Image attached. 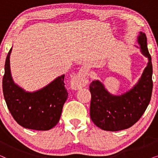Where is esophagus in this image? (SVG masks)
<instances>
[{"label": "esophagus", "instance_id": "obj_1", "mask_svg": "<svg viewBox=\"0 0 158 158\" xmlns=\"http://www.w3.org/2000/svg\"><path fill=\"white\" fill-rule=\"evenodd\" d=\"M87 69H82L71 80V87L73 90H79L87 82Z\"/></svg>", "mask_w": 158, "mask_h": 158}]
</instances>
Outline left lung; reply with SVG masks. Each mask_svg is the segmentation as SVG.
Returning a JSON list of instances; mask_svg holds the SVG:
<instances>
[{
  "instance_id": "1",
  "label": "left lung",
  "mask_w": 158,
  "mask_h": 158,
  "mask_svg": "<svg viewBox=\"0 0 158 158\" xmlns=\"http://www.w3.org/2000/svg\"><path fill=\"white\" fill-rule=\"evenodd\" d=\"M137 42L139 47H137L148 58V62L141 77L132 88L116 96L110 94L98 80L90 85V116L93 122L103 130L116 131L133 126L141 118L150 101L153 85L152 64L145 34L139 32Z\"/></svg>"
}]
</instances>
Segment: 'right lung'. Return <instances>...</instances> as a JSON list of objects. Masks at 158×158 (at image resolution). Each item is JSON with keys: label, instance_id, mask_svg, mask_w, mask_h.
Returning <instances> with one entry per match:
<instances>
[{"label": "right lung", "instance_id": "1", "mask_svg": "<svg viewBox=\"0 0 158 158\" xmlns=\"http://www.w3.org/2000/svg\"><path fill=\"white\" fill-rule=\"evenodd\" d=\"M11 51L12 47L6 57L3 78V96L10 113L16 122L26 129H51L59 122L62 107L68 98L64 75L57 77L40 90L26 91L12 78L10 68Z\"/></svg>", "mask_w": 158, "mask_h": 158}]
</instances>
